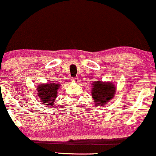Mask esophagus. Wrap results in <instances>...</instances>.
<instances>
[{"label":"esophagus","instance_id":"obj_1","mask_svg":"<svg viewBox=\"0 0 156 156\" xmlns=\"http://www.w3.org/2000/svg\"><path fill=\"white\" fill-rule=\"evenodd\" d=\"M73 81H74L75 83H78V81H79V78H77V77H75V78H73Z\"/></svg>","mask_w":156,"mask_h":156}]
</instances>
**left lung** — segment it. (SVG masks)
I'll use <instances>...</instances> for the list:
<instances>
[{
  "mask_svg": "<svg viewBox=\"0 0 156 156\" xmlns=\"http://www.w3.org/2000/svg\"><path fill=\"white\" fill-rule=\"evenodd\" d=\"M92 97L95 106L103 107L111 101L115 95L116 87L112 82H103L100 80L92 83Z\"/></svg>",
  "mask_w": 156,
  "mask_h": 156,
  "instance_id": "left-lung-1",
  "label": "left lung"
}]
</instances>
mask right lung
Masks as SVG:
<instances>
[{"mask_svg": "<svg viewBox=\"0 0 156 156\" xmlns=\"http://www.w3.org/2000/svg\"><path fill=\"white\" fill-rule=\"evenodd\" d=\"M61 85L58 83H47L39 84L37 91L40 101L47 107H53L57 97L58 90Z\"/></svg>", "mask_w": 156, "mask_h": 156, "instance_id": "1", "label": "right lung"}]
</instances>
